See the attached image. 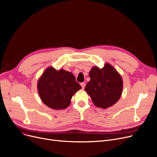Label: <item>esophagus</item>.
<instances>
[{
    "label": "esophagus",
    "mask_w": 157,
    "mask_h": 157,
    "mask_svg": "<svg viewBox=\"0 0 157 157\" xmlns=\"http://www.w3.org/2000/svg\"><path fill=\"white\" fill-rule=\"evenodd\" d=\"M81 86L82 88L84 89L85 87V83H81Z\"/></svg>",
    "instance_id": "obj_1"
}]
</instances>
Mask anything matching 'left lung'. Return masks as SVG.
Returning <instances> with one entry per match:
<instances>
[{
    "mask_svg": "<svg viewBox=\"0 0 157 157\" xmlns=\"http://www.w3.org/2000/svg\"><path fill=\"white\" fill-rule=\"evenodd\" d=\"M89 76L90 81L85 90L95 105L107 109L118 101L122 94L123 79L111 64L105 63L102 69L93 67Z\"/></svg>",
    "mask_w": 157,
    "mask_h": 157,
    "instance_id": "8db88e82",
    "label": "left lung"
}]
</instances>
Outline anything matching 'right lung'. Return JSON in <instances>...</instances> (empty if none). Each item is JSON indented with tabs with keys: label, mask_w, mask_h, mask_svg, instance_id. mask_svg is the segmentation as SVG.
<instances>
[{
	"label": "right lung",
	"mask_w": 157,
	"mask_h": 157,
	"mask_svg": "<svg viewBox=\"0 0 157 157\" xmlns=\"http://www.w3.org/2000/svg\"><path fill=\"white\" fill-rule=\"evenodd\" d=\"M81 88L75 76L64 69L48 67L37 82V91L42 102L55 110L67 108L72 96Z\"/></svg>",
	"instance_id": "1"
}]
</instances>
